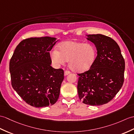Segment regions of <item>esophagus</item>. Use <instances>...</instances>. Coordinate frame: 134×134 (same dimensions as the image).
<instances>
[{
	"label": "esophagus",
	"instance_id": "esophagus-1",
	"mask_svg": "<svg viewBox=\"0 0 134 134\" xmlns=\"http://www.w3.org/2000/svg\"><path fill=\"white\" fill-rule=\"evenodd\" d=\"M70 74V71H64V76H67Z\"/></svg>",
	"mask_w": 134,
	"mask_h": 134
}]
</instances>
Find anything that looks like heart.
<instances>
[{
	"instance_id": "b5f03b06",
	"label": "heart",
	"mask_w": 134,
	"mask_h": 134,
	"mask_svg": "<svg viewBox=\"0 0 134 134\" xmlns=\"http://www.w3.org/2000/svg\"><path fill=\"white\" fill-rule=\"evenodd\" d=\"M58 48L59 51L53 49L51 52L52 61L57 65H62L68 60V66L75 72L89 70L95 60L96 48L90 43L68 40L60 43Z\"/></svg>"
}]
</instances>
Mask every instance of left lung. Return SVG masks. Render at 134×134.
Masks as SVG:
<instances>
[{
    "mask_svg": "<svg viewBox=\"0 0 134 134\" xmlns=\"http://www.w3.org/2000/svg\"><path fill=\"white\" fill-rule=\"evenodd\" d=\"M86 36L95 44L97 56L88 71L78 74L77 93L83 103L100 105L111 100L122 88L125 62L114 40L102 34Z\"/></svg>",
    "mask_w": 134,
    "mask_h": 134,
    "instance_id": "8db88e82",
    "label": "left lung"
}]
</instances>
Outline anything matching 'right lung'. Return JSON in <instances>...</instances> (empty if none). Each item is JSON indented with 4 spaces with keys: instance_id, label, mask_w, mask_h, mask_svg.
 <instances>
[{
    "instance_id": "obj_1",
    "label": "right lung",
    "mask_w": 134,
    "mask_h": 134,
    "mask_svg": "<svg viewBox=\"0 0 134 134\" xmlns=\"http://www.w3.org/2000/svg\"><path fill=\"white\" fill-rule=\"evenodd\" d=\"M45 36L20 42L10 62L11 85L27 104L35 107L54 104L64 79L62 69H55L49 54L58 40Z\"/></svg>"
}]
</instances>
